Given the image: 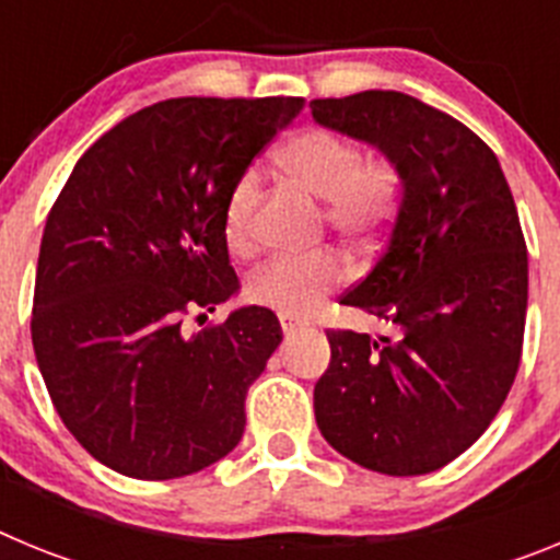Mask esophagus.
<instances>
[{"label":"esophagus","instance_id":"esophagus-1","mask_svg":"<svg viewBox=\"0 0 560 560\" xmlns=\"http://www.w3.org/2000/svg\"><path fill=\"white\" fill-rule=\"evenodd\" d=\"M280 325H283V334L285 336H294L296 330L303 328V325L296 323V319H289V316H280Z\"/></svg>","mask_w":560,"mask_h":560}]
</instances>
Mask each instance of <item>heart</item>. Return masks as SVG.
Listing matches in <instances>:
<instances>
[{
  "mask_svg": "<svg viewBox=\"0 0 560 560\" xmlns=\"http://www.w3.org/2000/svg\"><path fill=\"white\" fill-rule=\"evenodd\" d=\"M277 167L291 185L323 199V221L348 244H368L395 215L404 176L387 153H361L353 140L330 128H303L277 151ZM260 179L255 171L232 182L224 201V237L235 252L252 246ZM336 252L277 255L249 277L255 303L283 316H305L345 280Z\"/></svg>",
  "mask_w": 560,
  "mask_h": 560,
  "instance_id": "obj_1",
  "label": "heart"
}]
</instances>
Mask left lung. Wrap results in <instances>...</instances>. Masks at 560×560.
<instances>
[{"label": "left lung", "instance_id": "left-lung-1", "mask_svg": "<svg viewBox=\"0 0 560 560\" xmlns=\"http://www.w3.org/2000/svg\"><path fill=\"white\" fill-rule=\"evenodd\" d=\"M314 120L393 156L398 215L341 305L387 334L328 328L314 409L330 446L370 471L418 477L474 446L518 373L527 244L497 153L452 114L393 89L311 101Z\"/></svg>", "mask_w": 560, "mask_h": 560}]
</instances>
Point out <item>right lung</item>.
Here are the masks:
<instances>
[{"mask_svg":"<svg viewBox=\"0 0 560 560\" xmlns=\"http://www.w3.org/2000/svg\"><path fill=\"white\" fill-rule=\"evenodd\" d=\"M303 97H173L108 128L44 226L30 336L52 407L95 459L176 479L226 457L252 381L283 339L252 305L187 334L237 289L232 182ZM207 319V316H205Z\"/></svg>","mask_w":560,"mask_h":560,"instance_id":"add662e5","label":"right lung"}]
</instances>
